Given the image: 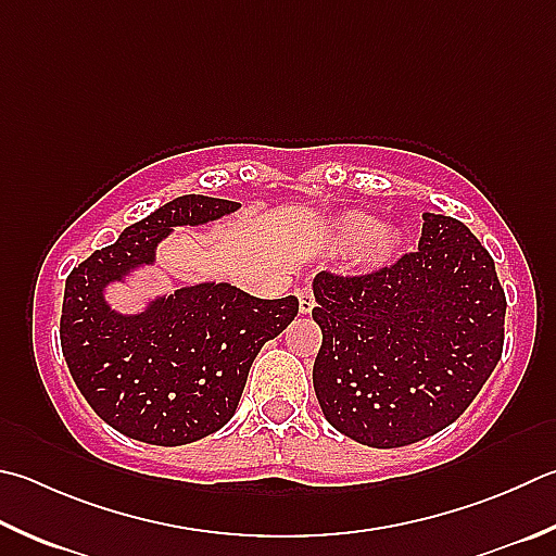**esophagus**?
<instances>
[{
    "mask_svg": "<svg viewBox=\"0 0 556 556\" xmlns=\"http://www.w3.org/2000/svg\"><path fill=\"white\" fill-rule=\"evenodd\" d=\"M296 296H299V311L301 313H311L313 306H316V296H313V289L311 287L296 289Z\"/></svg>",
    "mask_w": 556,
    "mask_h": 556,
    "instance_id": "esophagus-1",
    "label": "esophagus"
}]
</instances>
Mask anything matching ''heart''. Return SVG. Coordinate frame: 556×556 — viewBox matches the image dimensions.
<instances>
[{
  "label": "heart",
  "mask_w": 556,
  "mask_h": 556,
  "mask_svg": "<svg viewBox=\"0 0 556 556\" xmlns=\"http://www.w3.org/2000/svg\"><path fill=\"white\" fill-rule=\"evenodd\" d=\"M336 240L342 248H357L369 265H379L393 255L399 236L391 228H375V218L367 214H350L338 224Z\"/></svg>",
  "instance_id": "b5f03b06"
}]
</instances>
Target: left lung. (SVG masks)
I'll return each mask as SVG.
<instances>
[{"label": "left lung", "instance_id": "8db88e82", "mask_svg": "<svg viewBox=\"0 0 556 556\" xmlns=\"http://www.w3.org/2000/svg\"><path fill=\"white\" fill-rule=\"evenodd\" d=\"M313 362L323 416L359 445L391 450L452 426L496 369L506 294L462 220L422 214L416 252L367 275L320 271Z\"/></svg>", "mask_w": 556, "mask_h": 556}]
</instances>
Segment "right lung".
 I'll return each instance as SVG.
<instances>
[{
	"label": "right lung",
	"instance_id": "add662e5",
	"mask_svg": "<svg viewBox=\"0 0 556 556\" xmlns=\"http://www.w3.org/2000/svg\"><path fill=\"white\" fill-rule=\"evenodd\" d=\"M238 201L185 194L128 226L65 281L60 345L77 389L121 435L177 447L226 426L267 340L299 313V299H257L226 281L181 287L140 313L111 311L104 289L155 262L177 226H204Z\"/></svg>",
	"mask_w": 556,
	"mask_h": 556
}]
</instances>
